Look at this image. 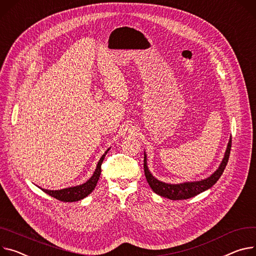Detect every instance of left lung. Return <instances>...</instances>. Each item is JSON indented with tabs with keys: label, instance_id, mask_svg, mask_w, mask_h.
Instances as JSON below:
<instances>
[{
	"label": "left lung",
	"instance_id": "1",
	"mask_svg": "<svg viewBox=\"0 0 256 256\" xmlns=\"http://www.w3.org/2000/svg\"><path fill=\"white\" fill-rule=\"evenodd\" d=\"M230 148H232V138H230L226 150L224 154V159L218 167V169L216 170L213 174H211L209 178L199 180V182H182V184H166L163 182H160L154 178L152 174L150 172L148 168V163H146V154L144 152V175L146 178L152 188V190L161 196H164V198L170 199V200H186L190 199L192 196H194L196 194H199L200 192H205L206 190L210 188L213 184H216L222 172L224 171V168L228 164V158H230Z\"/></svg>",
	"mask_w": 256,
	"mask_h": 256
}]
</instances>
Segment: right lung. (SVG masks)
<instances>
[{"mask_svg":"<svg viewBox=\"0 0 256 256\" xmlns=\"http://www.w3.org/2000/svg\"><path fill=\"white\" fill-rule=\"evenodd\" d=\"M108 150H110V148H108L106 152L102 156L100 160L97 163V166H96V169H95L93 175L85 184L72 186V188H62V190H45V188H41V190L44 192L48 194L49 196H53V198L60 200V201H62V202H76V201H80V200L86 198V196L88 194H90L92 192V190L95 188L96 184H97L98 180H100V176L102 173V164L104 156Z\"/></svg>","mask_w":256,"mask_h":256,"instance_id":"right-lung-1","label":"right lung"}]
</instances>
